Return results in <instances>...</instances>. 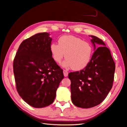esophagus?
Segmentation results:
<instances>
[{"mask_svg":"<svg viewBox=\"0 0 127 127\" xmlns=\"http://www.w3.org/2000/svg\"><path fill=\"white\" fill-rule=\"evenodd\" d=\"M63 74H64V77H66V76L68 75V72H67L66 70H63Z\"/></svg>","mask_w":127,"mask_h":127,"instance_id":"1","label":"esophagus"}]
</instances>
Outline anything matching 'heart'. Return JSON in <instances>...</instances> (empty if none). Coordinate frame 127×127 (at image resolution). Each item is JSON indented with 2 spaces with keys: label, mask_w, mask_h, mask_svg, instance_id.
I'll list each match as a JSON object with an SVG mask.
<instances>
[{
  "label": "heart",
  "mask_w": 127,
  "mask_h": 127,
  "mask_svg": "<svg viewBox=\"0 0 127 127\" xmlns=\"http://www.w3.org/2000/svg\"><path fill=\"white\" fill-rule=\"evenodd\" d=\"M58 42V44L52 43L50 46L52 57L56 62L60 63L65 54L66 60L62 64L64 67L78 71L88 65L93 54V46L89 43L71 35L62 36Z\"/></svg>",
  "instance_id": "b5f03b06"
}]
</instances>
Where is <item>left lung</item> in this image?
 <instances>
[{
	"mask_svg": "<svg viewBox=\"0 0 127 127\" xmlns=\"http://www.w3.org/2000/svg\"><path fill=\"white\" fill-rule=\"evenodd\" d=\"M89 36L96 50L90 62L84 69L68 75L72 102L82 108H92L103 102L113 87L115 70L110 50L103 41L96 36ZM96 43L100 46L97 49Z\"/></svg>",
	"mask_w": 127,
	"mask_h": 127,
	"instance_id": "obj_1",
	"label": "left lung"
}]
</instances>
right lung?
I'll list each match as a JSON object with an SVG mask.
<instances>
[{
    "mask_svg": "<svg viewBox=\"0 0 127 127\" xmlns=\"http://www.w3.org/2000/svg\"><path fill=\"white\" fill-rule=\"evenodd\" d=\"M49 36L43 32L23 41L13 61L17 90L24 101L34 108L52 103L64 78L63 70L52 57Z\"/></svg>",
    "mask_w": 127,
    "mask_h": 127,
    "instance_id": "add662e5",
    "label": "right lung"
}]
</instances>
